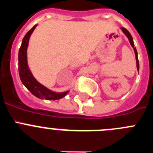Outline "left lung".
Masks as SVG:
<instances>
[{
    "instance_id": "left-lung-1",
    "label": "left lung",
    "mask_w": 153,
    "mask_h": 153,
    "mask_svg": "<svg viewBox=\"0 0 153 153\" xmlns=\"http://www.w3.org/2000/svg\"><path fill=\"white\" fill-rule=\"evenodd\" d=\"M121 30H123V32L124 33H125L126 36L128 37V39H129V43H130L131 46H132V47H133V50H134V52H135V55H136V67H137V70H139V69H140V64H139V60H138V53H137V51H136V47H135L134 46V43H133V40H132V36H131L130 33H129V31L127 30L126 28L124 27H121Z\"/></svg>"
}]
</instances>
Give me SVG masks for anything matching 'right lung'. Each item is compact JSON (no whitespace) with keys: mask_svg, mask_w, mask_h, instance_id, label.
<instances>
[{"mask_svg":"<svg viewBox=\"0 0 153 153\" xmlns=\"http://www.w3.org/2000/svg\"><path fill=\"white\" fill-rule=\"evenodd\" d=\"M36 24L31 28L26 35L24 36L22 40L18 53V70L19 76L23 84L26 86L27 89L30 92L33 96L39 99H45L47 100H56L63 98L67 95L69 91L63 93H56L52 90L47 89L44 86L40 84L36 80L31 74L27 64V51L28 43L30 35L36 28Z\"/></svg>","mask_w":153,"mask_h":153,"instance_id":"obj_1","label":"right lung"}]
</instances>
